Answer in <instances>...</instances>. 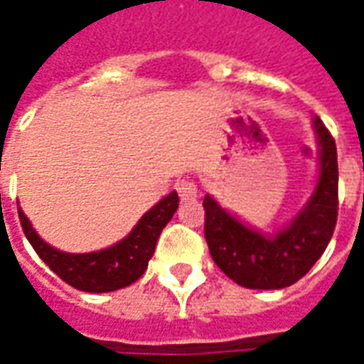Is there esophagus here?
Segmentation results:
<instances>
[{
  "label": "esophagus",
  "instance_id": "1",
  "mask_svg": "<svg viewBox=\"0 0 364 364\" xmlns=\"http://www.w3.org/2000/svg\"><path fill=\"white\" fill-rule=\"evenodd\" d=\"M177 193H179L181 200H193L197 197V185L189 179H181L177 183Z\"/></svg>",
  "mask_w": 364,
  "mask_h": 364
}]
</instances>
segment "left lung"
<instances>
[{"label": "left lung", "instance_id": "1", "mask_svg": "<svg viewBox=\"0 0 364 364\" xmlns=\"http://www.w3.org/2000/svg\"><path fill=\"white\" fill-rule=\"evenodd\" d=\"M320 173L312 195L284 226L263 234L206 195L205 237L214 263L245 289L277 290L302 279L333 236L337 222V148L318 117L312 120Z\"/></svg>", "mask_w": 364, "mask_h": 364}]
</instances>
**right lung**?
Here are the masks:
<instances>
[{"label":"right lung","mask_w":364,"mask_h":364,"mask_svg":"<svg viewBox=\"0 0 364 364\" xmlns=\"http://www.w3.org/2000/svg\"><path fill=\"white\" fill-rule=\"evenodd\" d=\"M177 206L179 197L171 191L144 214L127 237L111 247L91 253L60 252L36 234L21 208L19 218L33 250L62 281L83 292H112L124 289L142 277L154 255L159 234L173 218Z\"/></svg>","instance_id":"obj_1"}]
</instances>
